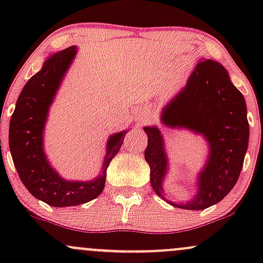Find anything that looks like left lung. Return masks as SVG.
Masks as SVG:
<instances>
[{"mask_svg":"<svg viewBox=\"0 0 263 263\" xmlns=\"http://www.w3.org/2000/svg\"><path fill=\"white\" fill-rule=\"evenodd\" d=\"M161 121L170 128L203 136L209 151L197 176L195 195L185 203H174L164 198L163 182L170 170L164 138L157 126L143 127L148 136L144 159L156 194L186 210H203L222 200L240 177L250 134L245 99L228 70L215 60L201 59L185 86L162 110Z\"/></svg>","mask_w":263,"mask_h":263,"instance_id":"obj_1","label":"left lung"}]
</instances>
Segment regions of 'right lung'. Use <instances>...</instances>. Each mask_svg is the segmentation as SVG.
<instances>
[{"mask_svg": "<svg viewBox=\"0 0 263 263\" xmlns=\"http://www.w3.org/2000/svg\"><path fill=\"white\" fill-rule=\"evenodd\" d=\"M77 50L73 45L45 60L21 91L10 122V149L18 176L33 197L55 208L80 205L100 195L108 164L128 132L125 129L107 138L100 174L90 180H66L48 161L43 135L49 107Z\"/></svg>", "mask_w": 263, "mask_h": 263, "instance_id": "right-lung-1", "label": "right lung"}]
</instances>
